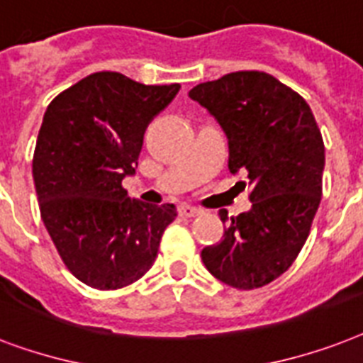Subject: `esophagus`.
<instances>
[{
    "label": "esophagus",
    "instance_id": "34e87169",
    "mask_svg": "<svg viewBox=\"0 0 363 363\" xmlns=\"http://www.w3.org/2000/svg\"><path fill=\"white\" fill-rule=\"evenodd\" d=\"M178 211L182 217H196L202 213V210H199V208H195V206H189V204H182L178 208Z\"/></svg>",
    "mask_w": 363,
    "mask_h": 363
}]
</instances>
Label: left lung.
Here are the masks:
<instances>
[{
    "label": "left lung",
    "instance_id": "obj_1",
    "mask_svg": "<svg viewBox=\"0 0 363 363\" xmlns=\"http://www.w3.org/2000/svg\"><path fill=\"white\" fill-rule=\"evenodd\" d=\"M189 97L223 127L228 170L247 178L253 204L200 257L213 277L253 291L285 274L309 236L323 199V135L306 99L268 72H230Z\"/></svg>",
    "mask_w": 363,
    "mask_h": 363
}]
</instances>
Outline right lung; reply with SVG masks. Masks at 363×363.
Returning a JSON list of instances; mask_svg holds the SVG:
<instances>
[{"mask_svg":"<svg viewBox=\"0 0 363 363\" xmlns=\"http://www.w3.org/2000/svg\"><path fill=\"white\" fill-rule=\"evenodd\" d=\"M179 84L146 86L94 72L48 104L33 153L40 217L69 272L97 291L138 281L157 257L176 206L129 199L144 133Z\"/></svg>","mask_w":363,"mask_h":363,"instance_id":"right-lung-1","label":"right lung"}]
</instances>
